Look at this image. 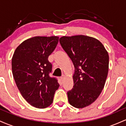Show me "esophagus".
<instances>
[{"instance_id":"1","label":"esophagus","mask_w":126,"mask_h":126,"mask_svg":"<svg viewBox=\"0 0 126 126\" xmlns=\"http://www.w3.org/2000/svg\"><path fill=\"white\" fill-rule=\"evenodd\" d=\"M64 78H65V76H64V75H62V76H61V77H60V79H61L62 80H63V79H64Z\"/></svg>"}]
</instances>
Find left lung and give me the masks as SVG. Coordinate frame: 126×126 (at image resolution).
<instances>
[{"mask_svg": "<svg viewBox=\"0 0 126 126\" xmlns=\"http://www.w3.org/2000/svg\"><path fill=\"white\" fill-rule=\"evenodd\" d=\"M59 42L75 67L74 85L67 93L68 101L75 108H84L97 99L104 87L108 52L100 41L88 36H63Z\"/></svg>", "mask_w": 126, "mask_h": 126, "instance_id": "8db88e82", "label": "left lung"}]
</instances>
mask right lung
<instances>
[{
  "instance_id": "right-lung-1",
  "label": "right lung",
  "mask_w": 126,
  "mask_h": 126,
  "mask_svg": "<svg viewBox=\"0 0 126 126\" xmlns=\"http://www.w3.org/2000/svg\"><path fill=\"white\" fill-rule=\"evenodd\" d=\"M58 42L56 36L32 37L22 43L13 55L12 74L17 87L35 108L50 106L60 86L57 79L49 75L52 64L48 60Z\"/></svg>"
}]
</instances>
